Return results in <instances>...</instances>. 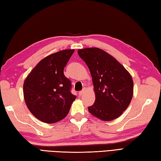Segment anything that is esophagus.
<instances>
[{"mask_svg":"<svg viewBox=\"0 0 161 161\" xmlns=\"http://www.w3.org/2000/svg\"><path fill=\"white\" fill-rule=\"evenodd\" d=\"M85 90H86V89H85V88H84V89H83V90H82V91H80V92H79V93H78V94H79L80 96H81L82 94H84V93H85Z\"/></svg>","mask_w":161,"mask_h":161,"instance_id":"1","label":"esophagus"}]
</instances>
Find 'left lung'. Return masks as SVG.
<instances>
[{
  "mask_svg": "<svg viewBox=\"0 0 161 161\" xmlns=\"http://www.w3.org/2000/svg\"><path fill=\"white\" fill-rule=\"evenodd\" d=\"M92 78L95 101L89 112L103 121L119 117L132 99L133 81L129 72L115 58L99 48L78 49Z\"/></svg>",
  "mask_w": 161,
  "mask_h": 161,
  "instance_id": "8db88e82",
  "label": "left lung"
}]
</instances>
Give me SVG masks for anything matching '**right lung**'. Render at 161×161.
I'll return each instance as SVG.
<instances>
[{
    "mask_svg": "<svg viewBox=\"0 0 161 161\" xmlns=\"http://www.w3.org/2000/svg\"><path fill=\"white\" fill-rule=\"evenodd\" d=\"M74 49L51 54L39 62L24 83V97L28 110L44 123L53 124L67 115L76 96L71 93V81L64 68Z\"/></svg>",
    "mask_w": 161,
    "mask_h": 161,
    "instance_id": "obj_1",
    "label": "right lung"
}]
</instances>
